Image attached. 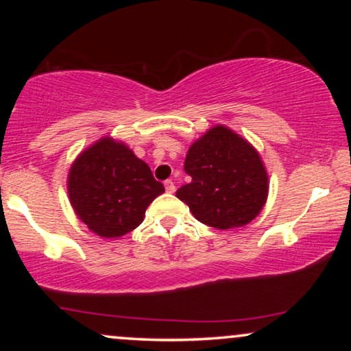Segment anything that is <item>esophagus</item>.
<instances>
[{"label":"esophagus","instance_id":"1","mask_svg":"<svg viewBox=\"0 0 351 351\" xmlns=\"http://www.w3.org/2000/svg\"><path fill=\"white\" fill-rule=\"evenodd\" d=\"M165 189H166L167 193H174V191H176L174 182H172V180H166V182H165Z\"/></svg>","mask_w":351,"mask_h":351}]
</instances>
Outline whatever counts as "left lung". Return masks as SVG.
<instances>
[{
	"label": "left lung",
	"instance_id": "1",
	"mask_svg": "<svg viewBox=\"0 0 351 351\" xmlns=\"http://www.w3.org/2000/svg\"><path fill=\"white\" fill-rule=\"evenodd\" d=\"M190 184L176 196L201 223L219 230L244 227L268 198V172L252 143L223 124L208 129L189 148Z\"/></svg>",
	"mask_w": 351,
	"mask_h": 351
}]
</instances>
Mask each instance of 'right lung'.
<instances>
[{"mask_svg":"<svg viewBox=\"0 0 351 351\" xmlns=\"http://www.w3.org/2000/svg\"><path fill=\"white\" fill-rule=\"evenodd\" d=\"M76 217L102 238H119L142 223L152 201L165 193L145 161L126 143L104 136L71 162L66 177Z\"/></svg>","mask_w":351,"mask_h":351,"instance_id":"1","label":"right lung"}]
</instances>
